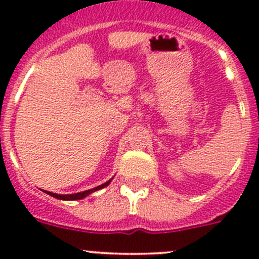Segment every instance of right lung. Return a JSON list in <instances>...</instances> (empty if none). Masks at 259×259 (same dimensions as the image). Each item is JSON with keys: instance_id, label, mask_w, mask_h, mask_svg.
<instances>
[{"instance_id": "obj_1", "label": "right lung", "mask_w": 259, "mask_h": 259, "mask_svg": "<svg viewBox=\"0 0 259 259\" xmlns=\"http://www.w3.org/2000/svg\"><path fill=\"white\" fill-rule=\"evenodd\" d=\"M111 179L108 180L106 183H104V184L99 185V187L96 188H93V189H89V190H85V192H80V193H75V194H56V193H51V192H48V190H44V192L46 193V194L51 195V197L54 198H57V199H61V200H77V199H82V198L88 197V195H90L91 193L96 192V190H100L103 189V188L108 187L109 184H110Z\"/></svg>"}]
</instances>
